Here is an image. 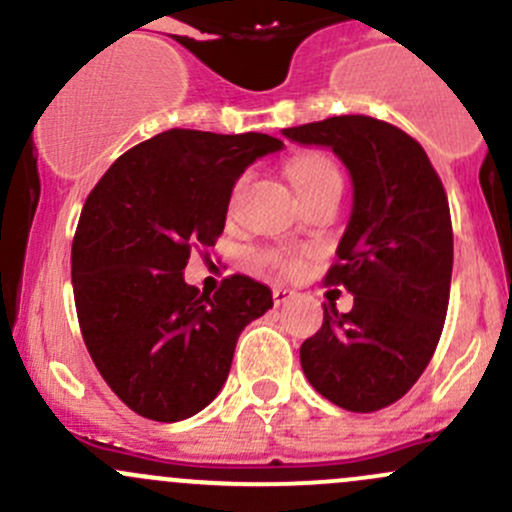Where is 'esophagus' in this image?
Listing matches in <instances>:
<instances>
[{"instance_id":"obj_1","label":"esophagus","mask_w":512,"mask_h":512,"mask_svg":"<svg viewBox=\"0 0 512 512\" xmlns=\"http://www.w3.org/2000/svg\"><path fill=\"white\" fill-rule=\"evenodd\" d=\"M294 297V292L292 289H287V287H274L272 289V299H274V306H282V304H287L289 299Z\"/></svg>"}]
</instances>
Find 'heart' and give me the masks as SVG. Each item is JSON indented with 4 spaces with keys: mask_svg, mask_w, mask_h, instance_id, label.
I'll return each instance as SVG.
<instances>
[{
    "mask_svg": "<svg viewBox=\"0 0 512 512\" xmlns=\"http://www.w3.org/2000/svg\"><path fill=\"white\" fill-rule=\"evenodd\" d=\"M287 174H289V179H292L294 188H297L301 201L309 196H314L316 191H324V188L343 184L338 166L333 164L326 154H316V152L301 154V157L292 159V164L287 166ZM260 262L262 265L272 267V270L282 272V274H297L301 267H304V257H301L299 252L279 250V247L262 250Z\"/></svg>",
    "mask_w": 512,
    "mask_h": 512,
    "instance_id": "obj_1",
    "label": "heart"
}]
</instances>
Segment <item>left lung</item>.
I'll use <instances>...</instances> for the list:
<instances>
[{
	"instance_id": "8db88e82",
	"label": "left lung",
	"mask_w": 512,
	"mask_h": 512,
	"mask_svg": "<svg viewBox=\"0 0 512 512\" xmlns=\"http://www.w3.org/2000/svg\"><path fill=\"white\" fill-rule=\"evenodd\" d=\"M331 147L353 179V213L324 282L353 309L324 304V324L299 348L316 392L348 412L400 400L432 360L449 309L454 230L446 191L417 139L368 115L282 129Z\"/></svg>"
}]
</instances>
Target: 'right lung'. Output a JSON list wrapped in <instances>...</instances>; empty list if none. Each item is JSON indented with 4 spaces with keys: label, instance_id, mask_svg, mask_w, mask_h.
Here are the masks:
<instances>
[{
    "label": "right lung",
    "instance_id": "add662e5",
    "mask_svg": "<svg viewBox=\"0 0 512 512\" xmlns=\"http://www.w3.org/2000/svg\"><path fill=\"white\" fill-rule=\"evenodd\" d=\"M282 139L169 129L127 149L80 211L71 277L85 348L132 412L179 422L211 405L265 284L230 274L208 297L184 282L193 250L215 245L242 171Z\"/></svg>",
    "mask_w": 512,
    "mask_h": 512
}]
</instances>
